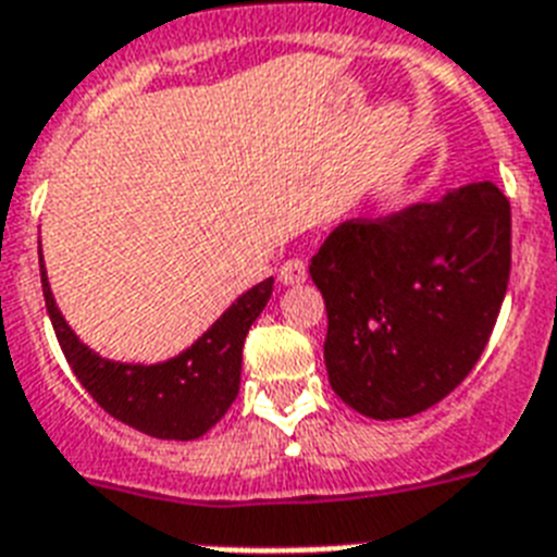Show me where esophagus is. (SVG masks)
<instances>
[{
    "mask_svg": "<svg viewBox=\"0 0 557 557\" xmlns=\"http://www.w3.org/2000/svg\"><path fill=\"white\" fill-rule=\"evenodd\" d=\"M278 278H282V284H305L307 282V264L301 261V258H290V261H284L282 270H278Z\"/></svg>",
    "mask_w": 557,
    "mask_h": 557,
    "instance_id": "obj_1",
    "label": "esophagus"
}]
</instances>
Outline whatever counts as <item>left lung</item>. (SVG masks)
<instances>
[{"label":"left lung","instance_id":"left-lung-1","mask_svg":"<svg viewBox=\"0 0 557 557\" xmlns=\"http://www.w3.org/2000/svg\"><path fill=\"white\" fill-rule=\"evenodd\" d=\"M511 270L509 198L492 181L385 218H350L310 261L342 403L403 420L448 397L495 331Z\"/></svg>","mask_w":557,"mask_h":557}]
</instances>
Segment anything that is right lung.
Segmentation results:
<instances>
[{"label":"right lung","mask_w":557,"mask_h":557,"mask_svg":"<svg viewBox=\"0 0 557 557\" xmlns=\"http://www.w3.org/2000/svg\"><path fill=\"white\" fill-rule=\"evenodd\" d=\"M39 275L53 333L74 376L102 411L158 440H198L230 411L242 385L244 339L273 296V278H264L238 296L181 356L158 364H126L102 359L77 339L57 310L42 256Z\"/></svg>","instance_id":"1"}]
</instances>
